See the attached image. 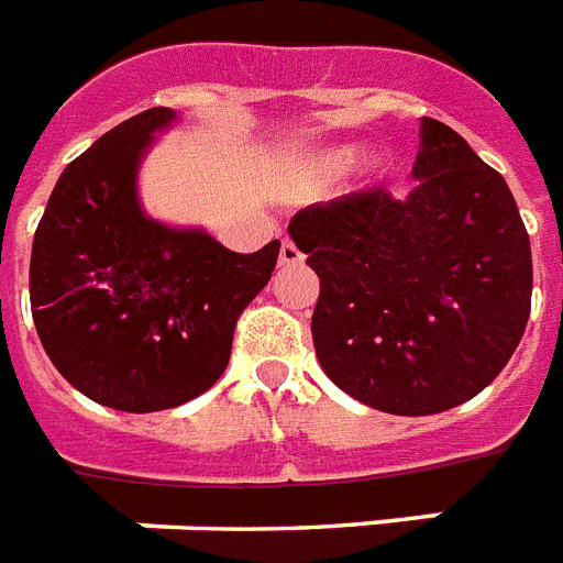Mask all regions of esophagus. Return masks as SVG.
<instances>
[{
  "label": "esophagus",
  "instance_id": "obj_1",
  "mask_svg": "<svg viewBox=\"0 0 563 563\" xmlns=\"http://www.w3.org/2000/svg\"><path fill=\"white\" fill-rule=\"evenodd\" d=\"M305 255L299 253V246L294 241H282V250H278V264L282 267H296V264H302Z\"/></svg>",
  "mask_w": 563,
  "mask_h": 563
}]
</instances>
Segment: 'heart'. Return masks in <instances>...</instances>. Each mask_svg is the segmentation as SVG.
<instances>
[{
  "instance_id": "1",
  "label": "heart",
  "mask_w": 563,
  "mask_h": 563,
  "mask_svg": "<svg viewBox=\"0 0 563 563\" xmlns=\"http://www.w3.org/2000/svg\"><path fill=\"white\" fill-rule=\"evenodd\" d=\"M360 159V151L354 145H340V147H328V151H322V154L313 159V174H317V179H322V183H334V179L345 177L349 170L354 168V162ZM389 168V162L386 159H377L375 162V170H386Z\"/></svg>"
}]
</instances>
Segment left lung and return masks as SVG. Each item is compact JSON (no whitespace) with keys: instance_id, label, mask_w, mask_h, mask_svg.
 Segmentation results:
<instances>
[{"instance_id":"1","label":"left lung","mask_w":563,"mask_h":563,"mask_svg":"<svg viewBox=\"0 0 563 563\" xmlns=\"http://www.w3.org/2000/svg\"><path fill=\"white\" fill-rule=\"evenodd\" d=\"M407 200L368 188L290 220L319 276V366L393 416H433L479 395L532 310V246L506 179L435 119H421Z\"/></svg>"}]
</instances>
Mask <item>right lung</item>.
I'll use <instances>...</instances> for the list:
<instances>
[{
	"label": "right lung",
	"mask_w": 563,
	"mask_h": 563,
	"mask_svg": "<svg viewBox=\"0 0 563 563\" xmlns=\"http://www.w3.org/2000/svg\"><path fill=\"white\" fill-rule=\"evenodd\" d=\"M174 121L154 107L103 133L60 174L31 246V317L48 360L121 412L179 407L223 375L238 317L282 246L232 253L203 229L147 218L139 165Z\"/></svg>",
	"instance_id": "right-lung-1"
}]
</instances>
